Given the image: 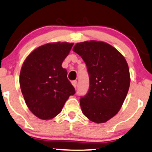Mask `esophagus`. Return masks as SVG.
I'll return each mask as SVG.
<instances>
[{"label": "esophagus", "mask_w": 152, "mask_h": 152, "mask_svg": "<svg viewBox=\"0 0 152 152\" xmlns=\"http://www.w3.org/2000/svg\"><path fill=\"white\" fill-rule=\"evenodd\" d=\"M72 86L75 87V88L77 86V83L76 80H74V81L72 82Z\"/></svg>", "instance_id": "esophagus-1"}]
</instances>
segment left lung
I'll return each instance as SVG.
<instances>
[{"mask_svg":"<svg viewBox=\"0 0 152 152\" xmlns=\"http://www.w3.org/2000/svg\"><path fill=\"white\" fill-rule=\"evenodd\" d=\"M72 50L87 65L90 88L80 100L82 112L92 122L104 123L118 113L130 85L128 64L119 52L105 42H78Z\"/></svg>","mask_w":152,"mask_h":152,"instance_id":"1","label":"left lung"}]
</instances>
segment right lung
<instances>
[{
	"label": "right lung",
	"mask_w": 152,
	"mask_h": 152,
	"mask_svg": "<svg viewBox=\"0 0 152 152\" xmlns=\"http://www.w3.org/2000/svg\"><path fill=\"white\" fill-rule=\"evenodd\" d=\"M73 43L57 42L37 48L27 57L20 72V86L27 106L39 119L54 118L75 88L62 63Z\"/></svg>",
	"instance_id": "add662e5"
}]
</instances>
